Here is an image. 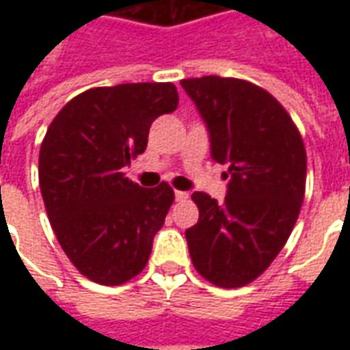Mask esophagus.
I'll list each match as a JSON object with an SVG mask.
<instances>
[{"instance_id": "1", "label": "esophagus", "mask_w": 350, "mask_h": 350, "mask_svg": "<svg viewBox=\"0 0 350 350\" xmlns=\"http://www.w3.org/2000/svg\"><path fill=\"white\" fill-rule=\"evenodd\" d=\"M174 197L176 200H180V202H182V200H187V198H189V193H185V191H176Z\"/></svg>"}]
</instances>
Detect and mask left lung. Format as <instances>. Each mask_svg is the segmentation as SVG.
<instances>
[{"label":"left lung","instance_id":"1","mask_svg":"<svg viewBox=\"0 0 350 350\" xmlns=\"http://www.w3.org/2000/svg\"><path fill=\"white\" fill-rule=\"evenodd\" d=\"M204 118L212 157L228 165L225 202L193 193L198 223L185 230L195 270L238 288L262 273L293 232L306 195L308 155L293 118L271 93L242 79L180 82Z\"/></svg>","mask_w":350,"mask_h":350}]
</instances>
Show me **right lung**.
I'll return each mask as SVG.
<instances>
[{
    "label": "right lung",
    "instance_id": "right-lung-1",
    "mask_svg": "<svg viewBox=\"0 0 350 350\" xmlns=\"http://www.w3.org/2000/svg\"><path fill=\"white\" fill-rule=\"evenodd\" d=\"M178 108L170 82L92 88L46 129L39 187L49 221L75 268L99 285H123L148 264L174 189H144L123 172L144 153L150 125Z\"/></svg>",
    "mask_w": 350,
    "mask_h": 350
}]
</instances>
